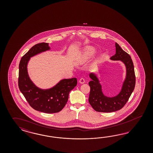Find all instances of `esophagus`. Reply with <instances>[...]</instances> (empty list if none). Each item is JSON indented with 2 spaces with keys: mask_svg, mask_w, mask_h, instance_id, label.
<instances>
[{
  "mask_svg": "<svg viewBox=\"0 0 153 153\" xmlns=\"http://www.w3.org/2000/svg\"><path fill=\"white\" fill-rule=\"evenodd\" d=\"M79 82L80 83H84L85 82V80L83 78H81L79 80Z\"/></svg>",
  "mask_w": 153,
  "mask_h": 153,
  "instance_id": "34e87169",
  "label": "esophagus"
}]
</instances>
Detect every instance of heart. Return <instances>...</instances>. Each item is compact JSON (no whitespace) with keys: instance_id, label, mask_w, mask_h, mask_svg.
Wrapping results in <instances>:
<instances>
[{"instance_id":"b5f03b06","label":"heart","mask_w":153,"mask_h":153,"mask_svg":"<svg viewBox=\"0 0 153 153\" xmlns=\"http://www.w3.org/2000/svg\"><path fill=\"white\" fill-rule=\"evenodd\" d=\"M96 53L95 48L91 46L84 47L81 51L79 56V60L81 63H84L90 59Z\"/></svg>"}]
</instances>
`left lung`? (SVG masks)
Listing matches in <instances>:
<instances>
[{
  "label": "left lung",
  "mask_w": 153,
  "mask_h": 153,
  "mask_svg": "<svg viewBox=\"0 0 153 153\" xmlns=\"http://www.w3.org/2000/svg\"><path fill=\"white\" fill-rule=\"evenodd\" d=\"M116 54L111 60H120L125 66L126 76L120 93L114 97H107L103 92L100 81L95 72L89 74L92 80L89 82L90 93L88 102L96 111L109 113L120 110L127 102L135 86L134 66L131 58L116 42Z\"/></svg>",
  "instance_id": "obj_1"
}]
</instances>
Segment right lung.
<instances>
[{
  "instance_id": "obj_1",
  "label": "right lung",
  "mask_w": 153,
  "mask_h": 153,
  "mask_svg": "<svg viewBox=\"0 0 153 153\" xmlns=\"http://www.w3.org/2000/svg\"><path fill=\"white\" fill-rule=\"evenodd\" d=\"M48 43L42 42L33 46L22 57L19 65V87L30 106L46 113L60 111L68 99L70 92L77 85V79H64L51 88L37 87L30 78L27 65L30 58L51 50Z\"/></svg>"
}]
</instances>
